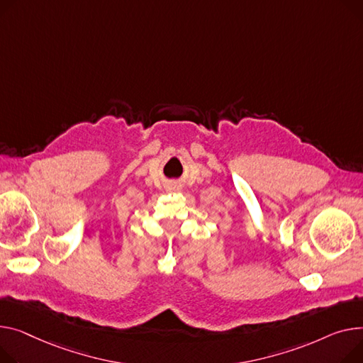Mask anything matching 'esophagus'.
<instances>
[{
    "label": "esophagus",
    "instance_id": "esophagus-1",
    "mask_svg": "<svg viewBox=\"0 0 363 363\" xmlns=\"http://www.w3.org/2000/svg\"><path fill=\"white\" fill-rule=\"evenodd\" d=\"M172 188H177V185H172Z\"/></svg>",
    "mask_w": 363,
    "mask_h": 363
}]
</instances>
